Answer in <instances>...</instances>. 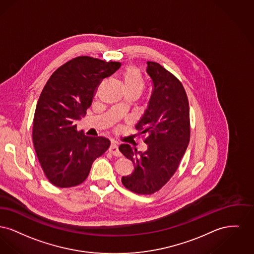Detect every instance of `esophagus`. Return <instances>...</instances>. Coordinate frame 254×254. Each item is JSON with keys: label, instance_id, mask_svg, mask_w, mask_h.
<instances>
[{"label": "esophagus", "instance_id": "obj_1", "mask_svg": "<svg viewBox=\"0 0 254 254\" xmlns=\"http://www.w3.org/2000/svg\"><path fill=\"white\" fill-rule=\"evenodd\" d=\"M109 152H110L112 155L116 156V157H121V153L120 152V150H119V146H118V144H117L116 141H113V142H112L111 146L109 148Z\"/></svg>", "mask_w": 254, "mask_h": 254}]
</instances>
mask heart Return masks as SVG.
Returning <instances> with one entry per match:
<instances>
[{
	"label": "heart",
	"instance_id": "1",
	"mask_svg": "<svg viewBox=\"0 0 254 254\" xmlns=\"http://www.w3.org/2000/svg\"><path fill=\"white\" fill-rule=\"evenodd\" d=\"M123 81L128 91H137L141 93L144 87V80L140 70L135 67H126L123 71Z\"/></svg>",
	"mask_w": 254,
	"mask_h": 254
}]
</instances>
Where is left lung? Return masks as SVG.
Masks as SVG:
<instances>
[{
  "label": "left lung",
  "instance_id": "1",
  "mask_svg": "<svg viewBox=\"0 0 254 254\" xmlns=\"http://www.w3.org/2000/svg\"><path fill=\"white\" fill-rule=\"evenodd\" d=\"M153 93L135 126L145 133V152L123 143L121 153L134 165L133 173L121 179L136 194L151 195L164 187L177 171L190 139L189 103L186 90L173 73L156 62H147Z\"/></svg>",
  "mask_w": 254,
  "mask_h": 254
}]
</instances>
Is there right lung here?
<instances>
[{
	"label": "right lung",
	"instance_id": "add662e5",
	"mask_svg": "<svg viewBox=\"0 0 254 254\" xmlns=\"http://www.w3.org/2000/svg\"><path fill=\"white\" fill-rule=\"evenodd\" d=\"M121 65L78 56L58 67L46 83L34 113L32 140L41 167L55 187L82 184L94 160L110 147L104 136L77 131L75 121L92 105L101 81Z\"/></svg>",
	"mask_w": 254,
	"mask_h": 254
}]
</instances>
